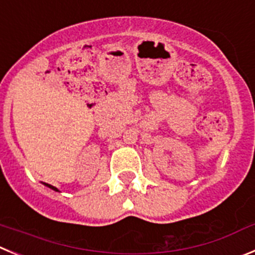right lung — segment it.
I'll use <instances>...</instances> for the list:
<instances>
[{"instance_id":"add662e5","label":"right lung","mask_w":255,"mask_h":255,"mask_svg":"<svg viewBox=\"0 0 255 255\" xmlns=\"http://www.w3.org/2000/svg\"><path fill=\"white\" fill-rule=\"evenodd\" d=\"M45 185H46V186H47V187H50V189H52V190H54V191H59V190H58V189H56V187H55V186H52V185H49V184H45Z\"/></svg>"}]
</instances>
